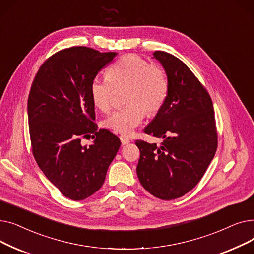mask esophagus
Instances as JSON below:
<instances>
[{"label": "esophagus", "instance_id": "34e87169", "mask_svg": "<svg viewBox=\"0 0 254 254\" xmlns=\"http://www.w3.org/2000/svg\"><path fill=\"white\" fill-rule=\"evenodd\" d=\"M120 141H122L123 145H126V144H127V143L130 142V140H129L128 138L125 137V136H120Z\"/></svg>", "mask_w": 254, "mask_h": 254}]
</instances>
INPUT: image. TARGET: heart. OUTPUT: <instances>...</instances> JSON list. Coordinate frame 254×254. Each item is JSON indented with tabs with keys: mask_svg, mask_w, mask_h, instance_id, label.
Masks as SVG:
<instances>
[{
	"mask_svg": "<svg viewBox=\"0 0 254 254\" xmlns=\"http://www.w3.org/2000/svg\"><path fill=\"white\" fill-rule=\"evenodd\" d=\"M126 87L123 107L107 117L103 125L116 132L129 135L145 116L155 115L164 107L169 95V81L165 71L150 64L137 55H127L112 64L106 77H95L90 83L93 105L103 112L113 106L115 89Z\"/></svg>",
	"mask_w": 254,
	"mask_h": 254,
	"instance_id": "b5f03b06",
	"label": "heart"
}]
</instances>
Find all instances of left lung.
Wrapping results in <instances>:
<instances>
[{
	"instance_id": "8db88e82",
	"label": "left lung",
	"mask_w": 254,
	"mask_h": 254,
	"mask_svg": "<svg viewBox=\"0 0 254 254\" xmlns=\"http://www.w3.org/2000/svg\"><path fill=\"white\" fill-rule=\"evenodd\" d=\"M167 73V101L144 132L163 138L161 145L137 140L138 178L143 188L161 199L178 198L190 191L215 155L218 137L209 92L182 61L154 51Z\"/></svg>"
}]
</instances>
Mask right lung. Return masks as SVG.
Segmentation results:
<instances>
[{
  "label": "right lung",
  "mask_w": 254,
  "mask_h": 254,
  "mask_svg": "<svg viewBox=\"0 0 254 254\" xmlns=\"http://www.w3.org/2000/svg\"><path fill=\"white\" fill-rule=\"evenodd\" d=\"M116 52L85 46L64 48L40 66L28 100L32 152L39 168L60 191L81 201L98 191L120 140L98 130L90 83ZM94 143L82 146V138Z\"/></svg>",
  "instance_id": "add662e5"
}]
</instances>
